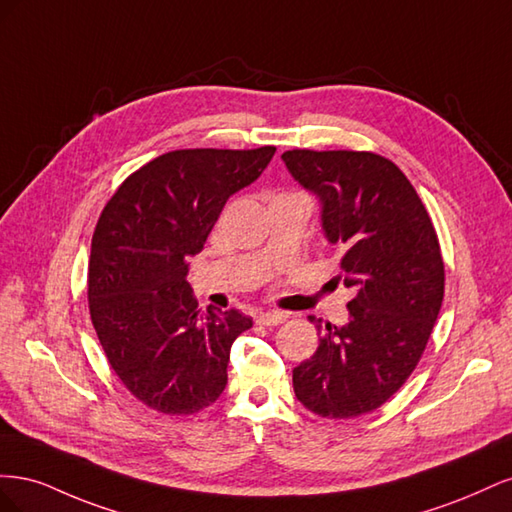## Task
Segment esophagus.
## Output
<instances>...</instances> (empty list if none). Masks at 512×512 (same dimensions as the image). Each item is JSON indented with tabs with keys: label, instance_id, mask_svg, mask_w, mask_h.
Returning a JSON list of instances; mask_svg holds the SVG:
<instances>
[{
	"label": "esophagus",
	"instance_id": "obj_1",
	"mask_svg": "<svg viewBox=\"0 0 512 512\" xmlns=\"http://www.w3.org/2000/svg\"><path fill=\"white\" fill-rule=\"evenodd\" d=\"M256 320H258V324H262V327H277V324H282L286 320V314H282V312H260Z\"/></svg>",
	"mask_w": 512,
	"mask_h": 512
}]
</instances>
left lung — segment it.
<instances>
[{"label": "left lung", "mask_w": 512, "mask_h": 512, "mask_svg": "<svg viewBox=\"0 0 512 512\" xmlns=\"http://www.w3.org/2000/svg\"><path fill=\"white\" fill-rule=\"evenodd\" d=\"M290 175L322 203L354 290L348 324L320 327L312 359L292 369L294 395L322 418L380 408L416 369L444 299V260L408 177L374 151H284Z\"/></svg>", "instance_id": "left-lung-1"}]
</instances>
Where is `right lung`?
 <instances>
[{
    "label": "right lung",
    "mask_w": 512,
    "mask_h": 512,
    "mask_svg": "<svg viewBox=\"0 0 512 512\" xmlns=\"http://www.w3.org/2000/svg\"><path fill=\"white\" fill-rule=\"evenodd\" d=\"M273 153V145L162 153L100 213L87 271L91 322L121 384L151 410L196 414L224 391L230 346L252 318L200 312L185 280L188 260L230 194L258 179Z\"/></svg>",
    "instance_id": "obj_1"
}]
</instances>
